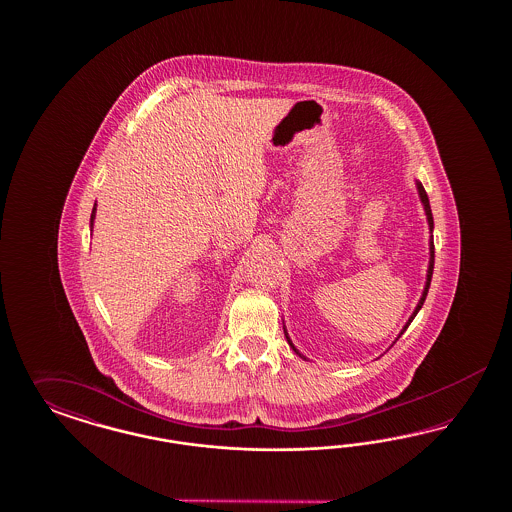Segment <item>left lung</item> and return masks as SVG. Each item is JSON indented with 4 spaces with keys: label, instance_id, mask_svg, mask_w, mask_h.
<instances>
[{
    "label": "left lung",
    "instance_id": "8db88e82",
    "mask_svg": "<svg viewBox=\"0 0 512 512\" xmlns=\"http://www.w3.org/2000/svg\"><path fill=\"white\" fill-rule=\"evenodd\" d=\"M417 189H419V197L422 204H424V212H426V219H428V227H430V233L434 231V216H432V208H430V201H428V195H426V191H424V187L420 182H417ZM434 236H430V263H428V274H426V285H424V291H422V296H420L419 304H417V308L415 311L411 313V317H409V321L405 323V326L402 328V332L398 334V338L402 336L403 332L407 330V326L411 325V321L417 317V313H419L420 308H422V304H424V300H426V296H428V289H430V283H432V274H434V261H435V251H434ZM283 332H285V338L289 341V345L293 347V351H295L296 355H300L298 353V349H296L295 345H293V341L289 338V334H287V330H285V326H283ZM396 338V341H398ZM394 341V343H396ZM392 343V345H394ZM302 357V355H300ZM304 358V357H302Z\"/></svg>",
    "mask_w": 512,
    "mask_h": 512
}]
</instances>
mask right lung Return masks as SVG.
Listing matches in <instances>:
<instances>
[{
  "instance_id": "obj_1",
  "label": "right lung",
  "mask_w": 512,
  "mask_h": 512,
  "mask_svg": "<svg viewBox=\"0 0 512 512\" xmlns=\"http://www.w3.org/2000/svg\"><path fill=\"white\" fill-rule=\"evenodd\" d=\"M93 219H95V206H93L92 217H90V227H93Z\"/></svg>"
}]
</instances>
